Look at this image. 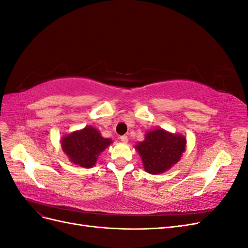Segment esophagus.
I'll return each instance as SVG.
<instances>
[{"instance_id": "esophagus-1", "label": "esophagus", "mask_w": 248, "mask_h": 248, "mask_svg": "<svg viewBox=\"0 0 248 248\" xmlns=\"http://www.w3.org/2000/svg\"><path fill=\"white\" fill-rule=\"evenodd\" d=\"M120 139H121V140H122L123 142H127V141H128V137H127V136H121V138H120Z\"/></svg>"}]
</instances>
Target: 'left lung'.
<instances>
[{
    "label": "left lung",
    "mask_w": 248,
    "mask_h": 248,
    "mask_svg": "<svg viewBox=\"0 0 248 248\" xmlns=\"http://www.w3.org/2000/svg\"><path fill=\"white\" fill-rule=\"evenodd\" d=\"M186 140L182 136L156 129L146 134L145 140L137 145L146 171L160 174L177 163L185 151Z\"/></svg>",
    "instance_id": "left-lung-1"
}]
</instances>
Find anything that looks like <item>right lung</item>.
Here are the masks:
<instances>
[{
	"instance_id": "add662e5",
	"label": "right lung",
	"mask_w": 248,
	"mask_h": 248,
	"mask_svg": "<svg viewBox=\"0 0 248 248\" xmlns=\"http://www.w3.org/2000/svg\"><path fill=\"white\" fill-rule=\"evenodd\" d=\"M111 140L104 139L91 126L79 131L72 132L62 140V148L70 160L82 168H92L97 157Z\"/></svg>"
}]
</instances>
